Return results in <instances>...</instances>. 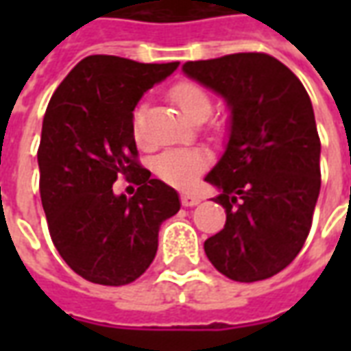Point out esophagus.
I'll return each instance as SVG.
<instances>
[{
	"instance_id": "1",
	"label": "esophagus",
	"mask_w": 351,
	"mask_h": 351,
	"mask_svg": "<svg viewBox=\"0 0 351 351\" xmlns=\"http://www.w3.org/2000/svg\"><path fill=\"white\" fill-rule=\"evenodd\" d=\"M180 201H182L184 206H195L199 205L201 199H199L195 193H182V195H180Z\"/></svg>"
}]
</instances>
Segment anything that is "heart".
<instances>
[{
    "instance_id": "obj_1",
    "label": "heart",
    "mask_w": 351,
    "mask_h": 351,
    "mask_svg": "<svg viewBox=\"0 0 351 351\" xmlns=\"http://www.w3.org/2000/svg\"><path fill=\"white\" fill-rule=\"evenodd\" d=\"M169 95L191 122H203L213 112V97L195 82L190 80L178 82L171 88ZM143 122H145V107L137 105L131 116V128L138 143L143 141ZM206 167H208V160L205 154L199 150H186V148L165 150L152 163L154 175L175 188H190L197 180V176L203 175Z\"/></svg>"
}]
</instances>
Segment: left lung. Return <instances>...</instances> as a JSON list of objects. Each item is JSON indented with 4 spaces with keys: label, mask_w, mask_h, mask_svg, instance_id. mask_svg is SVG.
<instances>
[{
    "label": "left lung",
    "mask_w": 351,
    "mask_h": 351,
    "mask_svg": "<svg viewBox=\"0 0 351 351\" xmlns=\"http://www.w3.org/2000/svg\"><path fill=\"white\" fill-rule=\"evenodd\" d=\"M184 73L223 95L231 135L206 182L218 186L226 226L205 254L235 282L286 269L312 228L322 173L314 108L302 82L276 58L239 52L186 62Z\"/></svg>",
    "instance_id": "left-lung-1"
}]
</instances>
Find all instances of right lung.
Here are the masks:
<instances>
[{
    "mask_svg": "<svg viewBox=\"0 0 351 351\" xmlns=\"http://www.w3.org/2000/svg\"><path fill=\"white\" fill-rule=\"evenodd\" d=\"M178 67L93 54L62 80L43 118L39 191L50 239L73 271L101 286L131 284L150 267L176 191L138 161L131 128L141 95ZM123 176L139 186L114 196Z\"/></svg>",
    "mask_w": 351,
    "mask_h": 351,
    "instance_id": "1",
    "label": "right lung"
}]
</instances>
